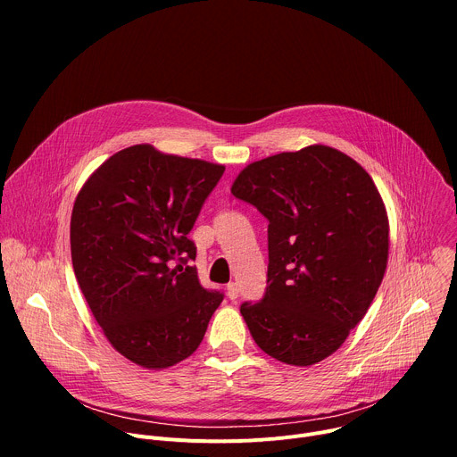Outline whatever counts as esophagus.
Here are the masks:
<instances>
[{"instance_id":"34e87169","label":"esophagus","mask_w":457,"mask_h":457,"mask_svg":"<svg viewBox=\"0 0 457 457\" xmlns=\"http://www.w3.org/2000/svg\"><path fill=\"white\" fill-rule=\"evenodd\" d=\"M226 293H228V298H229V300H237V298H238V287H237V284H235V282L228 284Z\"/></svg>"}]
</instances>
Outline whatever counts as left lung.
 Here are the masks:
<instances>
[{"mask_svg": "<svg viewBox=\"0 0 457 457\" xmlns=\"http://www.w3.org/2000/svg\"><path fill=\"white\" fill-rule=\"evenodd\" d=\"M268 220V287L240 312L254 344L287 365L337 353L372 303L388 219L370 175L323 145L247 164L231 186Z\"/></svg>", "mask_w": 457, "mask_h": 457, "instance_id": "obj_1", "label": "left lung"}]
</instances>
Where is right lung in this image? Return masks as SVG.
Listing matches in <instances>:
<instances>
[{"instance_id":"obj_1","label":"right lung","mask_w":457,"mask_h":457,"mask_svg":"<svg viewBox=\"0 0 457 457\" xmlns=\"http://www.w3.org/2000/svg\"><path fill=\"white\" fill-rule=\"evenodd\" d=\"M222 164L124 148L83 184L71 219L72 266L112 347L168 369L201 345L224 295L199 284L189 240Z\"/></svg>"}]
</instances>
